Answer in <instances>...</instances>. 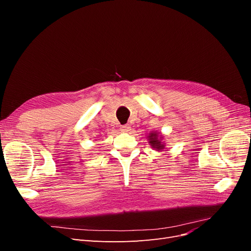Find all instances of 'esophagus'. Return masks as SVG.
I'll list each match as a JSON object with an SVG mask.
<instances>
[{
    "instance_id": "34e87169",
    "label": "esophagus",
    "mask_w": 251,
    "mask_h": 251,
    "mask_svg": "<svg viewBox=\"0 0 251 251\" xmlns=\"http://www.w3.org/2000/svg\"><path fill=\"white\" fill-rule=\"evenodd\" d=\"M120 131H121V132H124V133H127V132H130V131H131V126H128V125L121 126H120Z\"/></svg>"
}]
</instances>
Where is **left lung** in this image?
I'll list each match as a JSON object with an SVG mask.
<instances>
[{"instance_id":"1","label":"left lung","mask_w":251,"mask_h":251,"mask_svg":"<svg viewBox=\"0 0 251 251\" xmlns=\"http://www.w3.org/2000/svg\"><path fill=\"white\" fill-rule=\"evenodd\" d=\"M149 140L151 147L156 151H161L164 149V144L161 142V137H158V133H151L149 135Z\"/></svg>"}]
</instances>
